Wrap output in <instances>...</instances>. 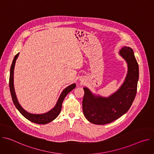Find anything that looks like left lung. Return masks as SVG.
Wrapping results in <instances>:
<instances>
[{"label":"left lung","mask_w":154,"mask_h":154,"mask_svg":"<svg viewBox=\"0 0 154 154\" xmlns=\"http://www.w3.org/2000/svg\"><path fill=\"white\" fill-rule=\"evenodd\" d=\"M119 54L127 63L128 72L117 92L105 98L94 96L86 88H83V112L85 118L94 124L103 125L116 120L128 110L135 98L139 78L138 64L130 48H122Z\"/></svg>","instance_id":"8db88e82"}]
</instances>
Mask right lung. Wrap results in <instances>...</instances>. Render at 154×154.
<instances>
[{
  "instance_id": "right-lung-1",
  "label": "right lung",
  "mask_w": 154,
  "mask_h": 154,
  "mask_svg": "<svg viewBox=\"0 0 154 154\" xmlns=\"http://www.w3.org/2000/svg\"><path fill=\"white\" fill-rule=\"evenodd\" d=\"M18 55H19V53L15 55V57L13 60V62H12V64L11 66V68H10V79H9L10 90V93H11V98H12L13 103L14 104L16 108L18 109V111L21 113V115L24 116L26 119H27L30 121L36 123V124H46L52 121L59 115V114L61 112L62 103H63L64 99L71 90H72L73 89L75 88V84L74 83V84L68 86L67 88H66L63 91L62 93L61 94L55 106L49 112L45 113V114H41V115H35V114L29 113L27 112L26 111H25L18 103L17 98L16 97L15 93H14V90L13 71H14L15 62H16V60Z\"/></svg>"
}]
</instances>
